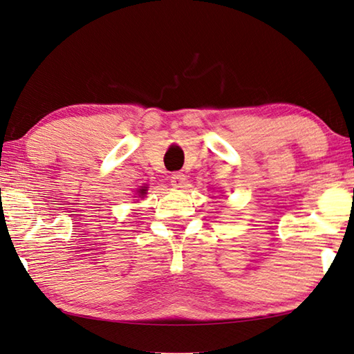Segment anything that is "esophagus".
I'll return each mask as SVG.
<instances>
[{
	"instance_id": "obj_1",
	"label": "esophagus",
	"mask_w": 354,
	"mask_h": 354,
	"mask_svg": "<svg viewBox=\"0 0 354 354\" xmlns=\"http://www.w3.org/2000/svg\"><path fill=\"white\" fill-rule=\"evenodd\" d=\"M185 182H187V177H185L183 172H174L171 176V185L176 188H183Z\"/></svg>"
}]
</instances>
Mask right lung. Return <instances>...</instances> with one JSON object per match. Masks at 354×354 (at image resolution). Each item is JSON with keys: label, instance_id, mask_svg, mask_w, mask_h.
I'll return each mask as SVG.
<instances>
[{"label": "right lung", "instance_id": "obj_1", "mask_svg": "<svg viewBox=\"0 0 354 354\" xmlns=\"http://www.w3.org/2000/svg\"><path fill=\"white\" fill-rule=\"evenodd\" d=\"M146 188H141V189H139V194H141V196H144V194H146Z\"/></svg>", "mask_w": 354, "mask_h": 354}]
</instances>
